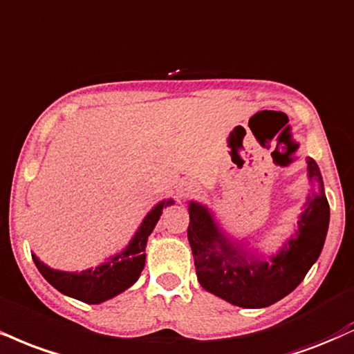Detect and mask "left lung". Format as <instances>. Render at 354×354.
<instances>
[{
    "instance_id": "8db88e82",
    "label": "left lung",
    "mask_w": 354,
    "mask_h": 354,
    "mask_svg": "<svg viewBox=\"0 0 354 354\" xmlns=\"http://www.w3.org/2000/svg\"><path fill=\"white\" fill-rule=\"evenodd\" d=\"M306 163L315 193L308 196L295 237L272 257L261 259L247 252L224 236L206 206L189 203L188 241L204 290L242 308H263L299 287L320 257L330 223L320 168L313 158H306Z\"/></svg>"
}]
</instances>
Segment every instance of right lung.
Instances as JSON below:
<instances>
[{
    "label": "right lung",
    "instance_id": "1",
    "mask_svg": "<svg viewBox=\"0 0 354 354\" xmlns=\"http://www.w3.org/2000/svg\"><path fill=\"white\" fill-rule=\"evenodd\" d=\"M173 203V199H168V201L165 199L156 204L140 224L130 244L120 254L110 257L107 262L97 266L95 269L62 272L50 269L36 255H32V261L42 277L64 295L77 299L84 304H102V301L113 299L115 295L125 292L130 285L138 280L145 267V259H147L145 247H147L148 236L158 223L163 207Z\"/></svg>",
    "mask_w": 354,
    "mask_h": 354
}]
</instances>
